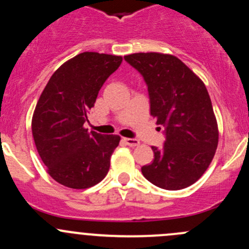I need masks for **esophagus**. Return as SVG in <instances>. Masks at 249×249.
I'll return each mask as SVG.
<instances>
[{"instance_id":"obj_1","label":"esophagus","mask_w":249,"mask_h":249,"mask_svg":"<svg viewBox=\"0 0 249 249\" xmlns=\"http://www.w3.org/2000/svg\"><path fill=\"white\" fill-rule=\"evenodd\" d=\"M125 144L130 145V147H136V145L140 144V141L136 139H124Z\"/></svg>"}]
</instances>
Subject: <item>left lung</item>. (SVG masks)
<instances>
[{"instance_id":"1","label":"left lung","mask_w":249,"mask_h":249,"mask_svg":"<svg viewBox=\"0 0 249 249\" xmlns=\"http://www.w3.org/2000/svg\"><path fill=\"white\" fill-rule=\"evenodd\" d=\"M148 87L150 115L165 127L164 147L142 166L157 187L179 190L194 184L210 166L218 145V126L202 80L178 57L160 53L124 56Z\"/></svg>"}]
</instances>
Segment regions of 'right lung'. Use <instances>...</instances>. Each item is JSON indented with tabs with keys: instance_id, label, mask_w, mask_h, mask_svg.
Here are the masks:
<instances>
[{
	"instance_id": "add662e5",
	"label": "right lung",
	"mask_w": 249,
	"mask_h": 249,
	"mask_svg": "<svg viewBox=\"0 0 249 249\" xmlns=\"http://www.w3.org/2000/svg\"><path fill=\"white\" fill-rule=\"evenodd\" d=\"M122 61L115 55L78 54L54 72L37 102L35 144L48 173L65 187L87 189L108 172L120 137L88 131L85 123L100 89Z\"/></svg>"
}]
</instances>
